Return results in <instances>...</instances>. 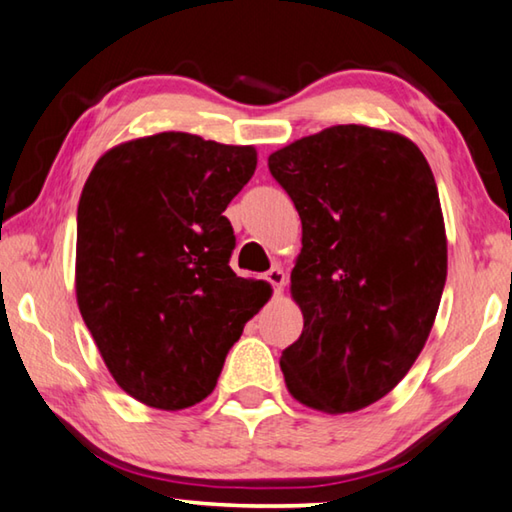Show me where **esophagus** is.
Instances as JSON below:
<instances>
[{
  "instance_id": "34e87169",
  "label": "esophagus",
  "mask_w": 512,
  "mask_h": 512,
  "mask_svg": "<svg viewBox=\"0 0 512 512\" xmlns=\"http://www.w3.org/2000/svg\"><path fill=\"white\" fill-rule=\"evenodd\" d=\"M265 281L270 283V286L274 288L276 295H279V292L283 290V286H286V281H288V279H286V272H283L279 265H274L270 272H265Z\"/></svg>"
}]
</instances>
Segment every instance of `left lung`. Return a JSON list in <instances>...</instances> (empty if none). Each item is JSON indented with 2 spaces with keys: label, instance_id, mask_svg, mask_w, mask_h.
<instances>
[{
  "label": "left lung",
  "instance_id": "8db88e82",
  "mask_svg": "<svg viewBox=\"0 0 512 512\" xmlns=\"http://www.w3.org/2000/svg\"><path fill=\"white\" fill-rule=\"evenodd\" d=\"M267 167L304 229L286 385L301 404L354 413L404 379L431 333L447 281L438 186L415 142L360 124L292 142Z\"/></svg>",
  "mask_w": 512,
  "mask_h": 512
}]
</instances>
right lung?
I'll return each mask as SVG.
<instances>
[{"instance_id": "right-lung-1", "label": "right lung", "mask_w": 512, "mask_h": 512, "mask_svg": "<svg viewBox=\"0 0 512 512\" xmlns=\"http://www.w3.org/2000/svg\"><path fill=\"white\" fill-rule=\"evenodd\" d=\"M256 170L254 147L167 131L111 149L77 211V301L108 372L142 404L211 395L224 358L270 297L231 270L222 215Z\"/></svg>"}]
</instances>
